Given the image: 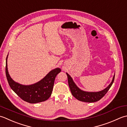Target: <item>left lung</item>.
<instances>
[{"label": "left lung", "mask_w": 127, "mask_h": 127, "mask_svg": "<svg viewBox=\"0 0 127 127\" xmlns=\"http://www.w3.org/2000/svg\"><path fill=\"white\" fill-rule=\"evenodd\" d=\"M66 74L68 77V85L72 95L74 97H76L77 100L86 102H94L100 100L102 97L104 96L108 90L110 89L115 79L114 75L111 83L108 85L107 88H106L101 91L97 92H88L83 91L81 89H80L74 83L71 77L67 73H66Z\"/></svg>", "instance_id": "8db88e82"}]
</instances>
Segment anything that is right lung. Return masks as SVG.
Here are the masks:
<instances>
[{"label": "right lung", "instance_id": "add662e5", "mask_svg": "<svg viewBox=\"0 0 127 127\" xmlns=\"http://www.w3.org/2000/svg\"><path fill=\"white\" fill-rule=\"evenodd\" d=\"M6 59L5 72L7 82L12 90L20 98L30 103H35L48 100L51 95L54 81L57 74L61 72V69L56 68L49 72L48 74L39 82L32 85H22L15 82L11 78L7 70V59Z\"/></svg>", "mask_w": 127, "mask_h": 127}]
</instances>
